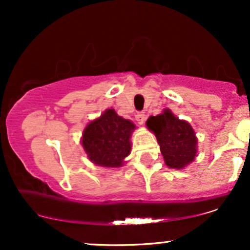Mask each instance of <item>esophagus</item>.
Wrapping results in <instances>:
<instances>
[{
    "instance_id": "esophagus-1",
    "label": "esophagus",
    "mask_w": 250,
    "mask_h": 250,
    "mask_svg": "<svg viewBox=\"0 0 250 250\" xmlns=\"http://www.w3.org/2000/svg\"><path fill=\"white\" fill-rule=\"evenodd\" d=\"M135 119H136V121L139 125H143L146 121V115L145 113H137L136 116H135Z\"/></svg>"
}]
</instances>
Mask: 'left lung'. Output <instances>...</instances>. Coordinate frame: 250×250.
<instances>
[{
  "instance_id": "left-lung-1",
  "label": "left lung",
  "mask_w": 250,
  "mask_h": 250,
  "mask_svg": "<svg viewBox=\"0 0 250 250\" xmlns=\"http://www.w3.org/2000/svg\"><path fill=\"white\" fill-rule=\"evenodd\" d=\"M146 125L156 136L169 168L183 169L194 161L197 154V139L187 121L180 120L169 109H165L159 115L149 117Z\"/></svg>"
}]
</instances>
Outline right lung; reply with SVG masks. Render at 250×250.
<instances>
[{"label":"right lung","mask_w":250,"mask_h":250,"mask_svg":"<svg viewBox=\"0 0 250 250\" xmlns=\"http://www.w3.org/2000/svg\"><path fill=\"white\" fill-rule=\"evenodd\" d=\"M135 125L107 109L99 119L88 123L82 134V147L96 166L119 168L130 154V136Z\"/></svg>","instance_id":"right-lung-1"}]
</instances>
